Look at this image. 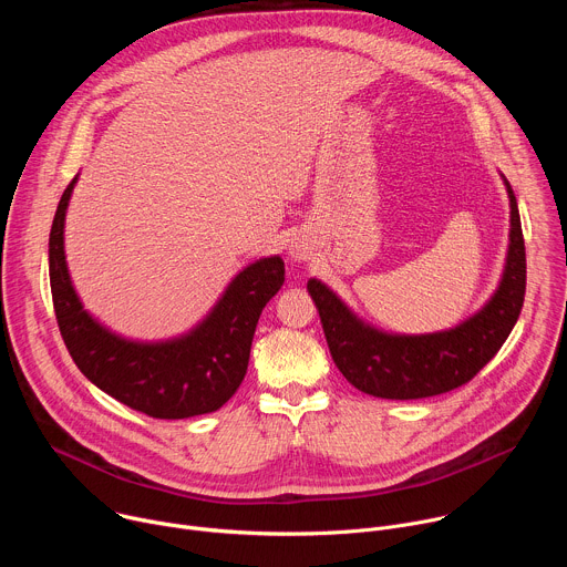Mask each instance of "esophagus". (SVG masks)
<instances>
[{"instance_id": "34e87169", "label": "esophagus", "mask_w": 567, "mask_h": 567, "mask_svg": "<svg viewBox=\"0 0 567 567\" xmlns=\"http://www.w3.org/2000/svg\"><path fill=\"white\" fill-rule=\"evenodd\" d=\"M289 254H291V258H296V260H307V251H305L302 247H298V245H293V247L289 249Z\"/></svg>"}]
</instances>
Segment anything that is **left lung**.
Segmentation results:
<instances>
[{
    "instance_id": "8db88e82",
    "label": "left lung",
    "mask_w": 567,
    "mask_h": 567,
    "mask_svg": "<svg viewBox=\"0 0 567 567\" xmlns=\"http://www.w3.org/2000/svg\"><path fill=\"white\" fill-rule=\"evenodd\" d=\"M512 228L503 280L477 313L457 328L435 334H385L361 318L320 280L307 291L316 302L322 332L343 377L365 394L381 399H424L468 383L507 341L525 300V239L516 195L505 179Z\"/></svg>"
}]
</instances>
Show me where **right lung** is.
I'll list each match as a JSON object with an SVG mask.
<instances>
[{"label": "right lung", "mask_w": 567, "mask_h": 567, "mask_svg": "<svg viewBox=\"0 0 567 567\" xmlns=\"http://www.w3.org/2000/svg\"><path fill=\"white\" fill-rule=\"evenodd\" d=\"M75 179L60 197L49 235L53 309L73 363L103 392L147 417L186 420L221 409L247 374L258 318L285 282V262L274 256L239 271L213 311L182 339H121L83 309L66 271L64 215Z\"/></svg>", "instance_id": "1"}]
</instances>
